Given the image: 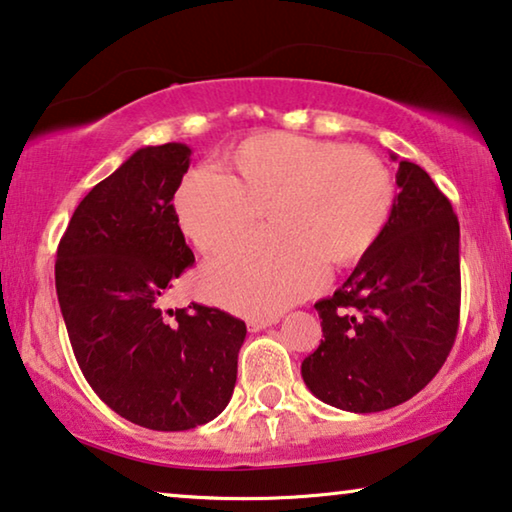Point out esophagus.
Masks as SVG:
<instances>
[{"instance_id":"34e87169","label":"esophagus","mask_w":512,"mask_h":512,"mask_svg":"<svg viewBox=\"0 0 512 512\" xmlns=\"http://www.w3.org/2000/svg\"><path fill=\"white\" fill-rule=\"evenodd\" d=\"M271 324H278V317H253V319H248V331H253V333H257V331H264L266 326H271Z\"/></svg>"}]
</instances>
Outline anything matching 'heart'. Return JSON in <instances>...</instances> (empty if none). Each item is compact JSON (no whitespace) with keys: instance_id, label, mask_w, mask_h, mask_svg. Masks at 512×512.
I'll use <instances>...</instances> for the list:
<instances>
[{"instance_id":"heart-1","label":"heart","mask_w":512,"mask_h":512,"mask_svg":"<svg viewBox=\"0 0 512 512\" xmlns=\"http://www.w3.org/2000/svg\"><path fill=\"white\" fill-rule=\"evenodd\" d=\"M230 174L197 170L174 197L181 230L220 255L264 211L269 230L211 264L202 287L243 315H278L315 292L324 264L349 266L375 248L395 207V179L363 147L264 133L227 156Z\"/></svg>"}]
</instances>
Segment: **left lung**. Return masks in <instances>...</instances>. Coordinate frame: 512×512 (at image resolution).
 <instances>
[{
    "label": "left lung",
    "mask_w": 512,
    "mask_h": 512,
    "mask_svg": "<svg viewBox=\"0 0 512 512\" xmlns=\"http://www.w3.org/2000/svg\"><path fill=\"white\" fill-rule=\"evenodd\" d=\"M395 183L393 216L375 248L338 292L315 303L324 340L301 363L312 395L354 414L423 391L460 324V223L451 202L409 160H400Z\"/></svg>",
    "instance_id": "8db88e82"
}]
</instances>
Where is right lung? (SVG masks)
<instances>
[{"label":"right lung","mask_w":512,"mask_h":512,"mask_svg":"<svg viewBox=\"0 0 512 512\" xmlns=\"http://www.w3.org/2000/svg\"><path fill=\"white\" fill-rule=\"evenodd\" d=\"M190 154L181 142L137 149L78 204L55 262L82 375L112 411L160 432L204 425L227 407L246 340V324L218 308L160 310L195 262L172 204Z\"/></svg>","instance_id":"right-lung-1"}]
</instances>
